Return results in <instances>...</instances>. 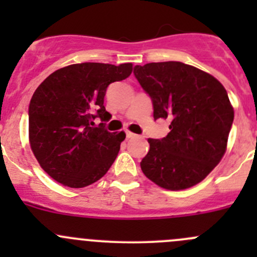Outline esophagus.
I'll return each mask as SVG.
<instances>
[{"instance_id": "34e87169", "label": "esophagus", "mask_w": 257, "mask_h": 257, "mask_svg": "<svg viewBox=\"0 0 257 257\" xmlns=\"http://www.w3.org/2000/svg\"><path fill=\"white\" fill-rule=\"evenodd\" d=\"M125 134H126V138L128 139H132V138H137V134H134V133H132V132H129V131H126L125 132Z\"/></svg>"}]
</instances>
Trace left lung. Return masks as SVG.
<instances>
[{"mask_svg":"<svg viewBox=\"0 0 257 257\" xmlns=\"http://www.w3.org/2000/svg\"><path fill=\"white\" fill-rule=\"evenodd\" d=\"M133 73L152 99L155 120H170L167 137L148 139L144 175L168 190L196 185L226 150L234 121L227 92L209 73L181 62L136 66Z\"/></svg>","mask_w":257,"mask_h":257,"instance_id":"1","label":"left lung"}]
</instances>
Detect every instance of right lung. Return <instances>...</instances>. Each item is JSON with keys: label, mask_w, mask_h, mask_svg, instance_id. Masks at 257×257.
I'll list each match as a JSON object with an SVG mask.
<instances>
[{"label": "right lung", "mask_w": 257, "mask_h": 257, "mask_svg": "<svg viewBox=\"0 0 257 257\" xmlns=\"http://www.w3.org/2000/svg\"><path fill=\"white\" fill-rule=\"evenodd\" d=\"M132 63H79L43 80L28 107L30 144L51 178L69 188H84L104 177L125 133L104 128L112 118L104 107L110 83L131 76ZM104 121L94 126V119Z\"/></svg>", "instance_id": "right-lung-1"}]
</instances>
